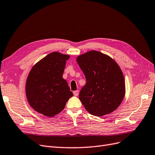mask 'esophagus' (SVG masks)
<instances>
[{"label": "esophagus", "instance_id": "obj_1", "mask_svg": "<svg viewBox=\"0 0 155 155\" xmlns=\"http://www.w3.org/2000/svg\"><path fill=\"white\" fill-rule=\"evenodd\" d=\"M73 94H74V95L75 96V97H77L78 95V94H79V91H78V90H77V91H73Z\"/></svg>", "mask_w": 155, "mask_h": 155}]
</instances>
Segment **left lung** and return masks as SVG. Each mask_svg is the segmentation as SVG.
<instances>
[{
  "mask_svg": "<svg viewBox=\"0 0 155 155\" xmlns=\"http://www.w3.org/2000/svg\"><path fill=\"white\" fill-rule=\"evenodd\" d=\"M86 77L79 99L92 115L102 117L120 105L126 92L122 71L117 62L107 54L91 51L77 58Z\"/></svg>",
  "mask_w": 155,
  "mask_h": 155,
  "instance_id": "1",
  "label": "left lung"
}]
</instances>
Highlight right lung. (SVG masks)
Returning a JSON list of instances; mask_svg holds the SVG:
<instances>
[{
    "instance_id": "right-lung-1",
    "label": "right lung",
    "mask_w": 155,
    "mask_h": 155,
    "mask_svg": "<svg viewBox=\"0 0 155 155\" xmlns=\"http://www.w3.org/2000/svg\"><path fill=\"white\" fill-rule=\"evenodd\" d=\"M68 54L52 52L38 62L29 72L26 84L28 101L38 113L53 117L61 112L73 96L62 78Z\"/></svg>"
}]
</instances>
